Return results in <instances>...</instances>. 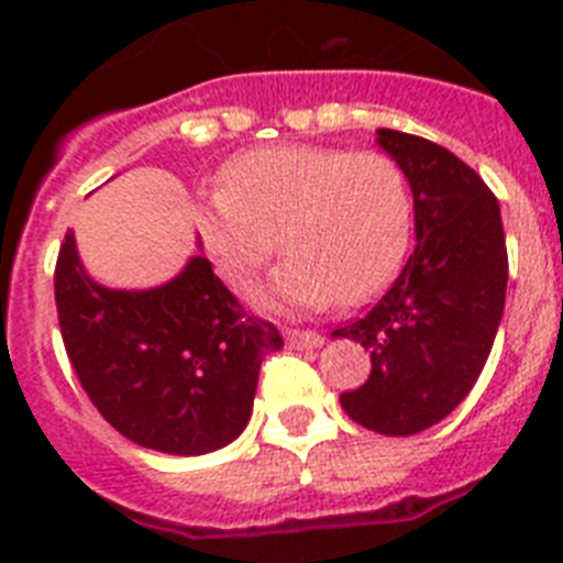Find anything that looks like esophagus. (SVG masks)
<instances>
[{"label": "esophagus", "instance_id": "1", "mask_svg": "<svg viewBox=\"0 0 563 563\" xmlns=\"http://www.w3.org/2000/svg\"><path fill=\"white\" fill-rule=\"evenodd\" d=\"M286 339L294 347H322L325 336L317 331H286Z\"/></svg>", "mask_w": 563, "mask_h": 563}]
</instances>
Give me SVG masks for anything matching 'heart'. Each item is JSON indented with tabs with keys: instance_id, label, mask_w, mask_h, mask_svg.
I'll list each match as a JSON object with an SVG mask.
<instances>
[{
	"instance_id": "obj_1",
	"label": "heart",
	"mask_w": 563,
	"mask_h": 563,
	"mask_svg": "<svg viewBox=\"0 0 563 563\" xmlns=\"http://www.w3.org/2000/svg\"><path fill=\"white\" fill-rule=\"evenodd\" d=\"M196 227L227 286L244 291L277 250L257 300L275 311L358 306L404 261L412 196L401 165L382 151L272 145L232 156L221 190L196 207Z\"/></svg>"
}]
</instances>
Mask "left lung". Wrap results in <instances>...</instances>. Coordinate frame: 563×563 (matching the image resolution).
Wrapping results in <instances>:
<instances>
[{
    "label": "left lung",
    "mask_w": 563,
    "mask_h": 563,
    "mask_svg": "<svg viewBox=\"0 0 563 563\" xmlns=\"http://www.w3.org/2000/svg\"><path fill=\"white\" fill-rule=\"evenodd\" d=\"M376 143L407 174L415 250L382 300L333 336L369 351V378L342 393V409L389 438L423 432L477 384L508 288L499 201L452 151L378 129Z\"/></svg>",
    "instance_id": "1"
}]
</instances>
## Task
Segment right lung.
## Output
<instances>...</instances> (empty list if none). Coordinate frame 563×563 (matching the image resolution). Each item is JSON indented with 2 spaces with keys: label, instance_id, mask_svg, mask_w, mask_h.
I'll return each instance as SVG.
<instances>
[{
  "label": "right lung",
  "instance_id": "add662e5",
  "mask_svg": "<svg viewBox=\"0 0 563 563\" xmlns=\"http://www.w3.org/2000/svg\"><path fill=\"white\" fill-rule=\"evenodd\" d=\"M55 306L98 412L131 443L179 457L224 449L244 432L263 356L283 347L280 331L250 317L205 255L162 286L109 288L89 277L67 232Z\"/></svg>",
  "mask_w": 563,
  "mask_h": 563
}]
</instances>
